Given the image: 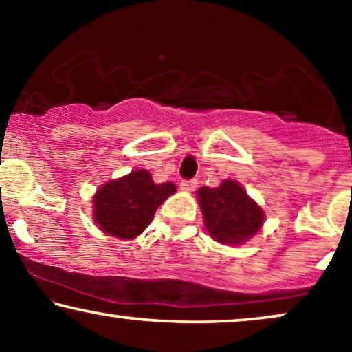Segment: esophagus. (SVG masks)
<instances>
[{
    "mask_svg": "<svg viewBox=\"0 0 352 352\" xmlns=\"http://www.w3.org/2000/svg\"><path fill=\"white\" fill-rule=\"evenodd\" d=\"M197 184H199V182H197V179H184V181L181 182V190L194 192L197 189Z\"/></svg>",
    "mask_w": 352,
    "mask_h": 352,
    "instance_id": "obj_1",
    "label": "esophagus"
}]
</instances>
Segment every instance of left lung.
<instances>
[{
  "label": "left lung",
  "mask_w": 352,
  "mask_h": 352,
  "mask_svg": "<svg viewBox=\"0 0 352 352\" xmlns=\"http://www.w3.org/2000/svg\"><path fill=\"white\" fill-rule=\"evenodd\" d=\"M205 226L211 237L221 243L240 245L253 237L263 226V210L235 181L219 187H200L197 192Z\"/></svg>",
  "instance_id": "obj_1"
}]
</instances>
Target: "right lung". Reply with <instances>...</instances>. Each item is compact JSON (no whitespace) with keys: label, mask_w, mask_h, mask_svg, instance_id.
I'll use <instances>...</instances> for the list:
<instances>
[{"label":"right lung","mask_w":352,"mask_h":352,"mask_svg":"<svg viewBox=\"0 0 352 352\" xmlns=\"http://www.w3.org/2000/svg\"><path fill=\"white\" fill-rule=\"evenodd\" d=\"M176 192L173 182L155 184L146 170L104 184L94 195V218L105 234L134 239L151 224L158 206Z\"/></svg>","instance_id":"1"}]
</instances>
